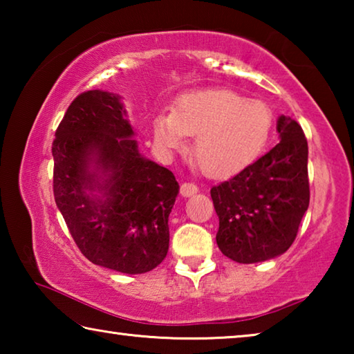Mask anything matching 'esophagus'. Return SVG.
I'll return each instance as SVG.
<instances>
[{
    "label": "esophagus",
    "instance_id": "esophagus-1",
    "mask_svg": "<svg viewBox=\"0 0 354 354\" xmlns=\"http://www.w3.org/2000/svg\"><path fill=\"white\" fill-rule=\"evenodd\" d=\"M198 192V187H196V184H192V183H184L181 184V195L183 196H190Z\"/></svg>",
    "mask_w": 354,
    "mask_h": 354
}]
</instances>
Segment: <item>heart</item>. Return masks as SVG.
Instances as JSON below:
<instances>
[{"instance_id":"obj_1","label":"heart","mask_w":354,"mask_h":354,"mask_svg":"<svg viewBox=\"0 0 354 354\" xmlns=\"http://www.w3.org/2000/svg\"><path fill=\"white\" fill-rule=\"evenodd\" d=\"M272 112L257 100L217 88L187 95L173 112L153 122L156 142L178 149L185 136H195L192 154L207 176L231 175L250 164L266 145L272 129Z\"/></svg>"}]
</instances>
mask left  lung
<instances>
[{"instance_id":"obj_1","label":"left lung","mask_w":354,"mask_h":354,"mask_svg":"<svg viewBox=\"0 0 354 354\" xmlns=\"http://www.w3.org/2000/svg\"><path fill=\"white\" fill-rule=\"evenodd\" d=\"M279 143L242 171L214 185L217 245L239 263L286 253L309 206L308 140L299 124L281 115Z\"/></svg>"}]
</instances>
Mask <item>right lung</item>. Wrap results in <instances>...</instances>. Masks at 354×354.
Returning <instances> with one entry per match:
<instances>
[{
    "instance_id": "1",
    "label": "right lung",
    "mask_w": 354,
    "mask_h": 354,
    "mask_svg": "<svg viewBox=\"0 0 354 354\" xmlns=\"http://www.w3.org/2000/svg\"><path fill=\"white\" fill-rule=\"evenodd\" d=\"M118 95L71 101L53 140L56 205L81 253L120 273L153 270L169 251L179 184L143 158Z\"/></svg>"
}]
</instances>
